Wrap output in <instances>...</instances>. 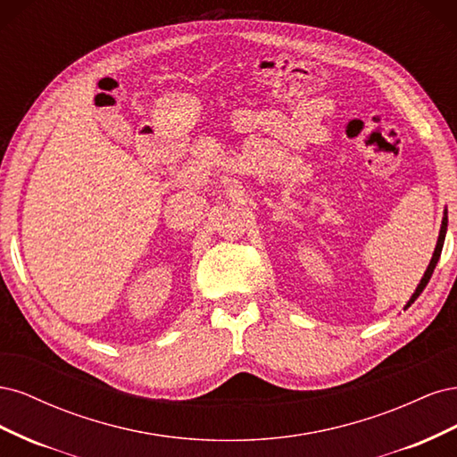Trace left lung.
Segmentation results:
<instances>
[{
    "label": "left lung",
    "instance_id": "obj_1",
    "mask_svg": "<svg viewBox=\"0 0 457 457\" xmlns=\"http://www.w3.org/2000/svg\"><path fill=\"white\" fill-rule=\"evenodd\" d=\"M446 227H448V217L445 215V219H442V227H440V234H438V242H436V247H435V253H433V259H431V262H428V267H427V270H425V274H423V278H421V282H420V286H418V289H416V294H413V295H411L410 303H413V301H416V299L420 297V294L423 292V289H425V286L428 284V280H431V276H433V270H435V267H436V262H438V259H440V253H442V245H445V237H446ZM410 303H408V307H410Z\"/></svg>",
    "mask_w": 457,
    "mask_h": 457
}]
</instances>
